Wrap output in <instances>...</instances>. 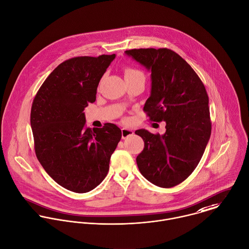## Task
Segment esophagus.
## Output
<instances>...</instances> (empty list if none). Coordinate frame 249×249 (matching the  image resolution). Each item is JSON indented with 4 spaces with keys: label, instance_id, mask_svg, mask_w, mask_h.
<instances>
[{
    "label": "esophagus",
    "instance_id": "obj_1",
    "mask_svg": "<svg viewBox=\"0 0 249 249\" xmlns=\"http://www.w3.org/2000/svg\"><path fill=\"white\" fill-rule=\"evenodd\" d=\"M133 130H131V129H128V128H122V137H123V139H125V138H127L128 136H131V135H133Z\"/></svg>",
    "mask_w": 249,
    "mask_h": 249
}]
</instances>
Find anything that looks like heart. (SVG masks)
<instances>
[{
	"mask_svg": "<svg viewBox=\"0 0 249 249\" xmlns=\"http://www.w3.org/2000/svg\"><path fill=\"white\" fill-rule=\"evenodd\" d=\"M135 74H143L140 71L136 70V69H133V68H130V67H127L124 69V77L125 76H130V75H135Z\"/></svg>",
	"mask_w": 249,
	"mask_h": 249,
	"instance_id": "obj_1",
	"label": "heart"
}]
</instances>
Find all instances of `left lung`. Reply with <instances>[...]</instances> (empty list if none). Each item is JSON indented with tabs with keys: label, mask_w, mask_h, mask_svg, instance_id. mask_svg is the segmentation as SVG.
Instances as JSON below:
<instances>
[{
	"label": "left lung",
	"mask_w": 249,
	"mask_h": 249,
	"mask_svg": "<svg viewBox=\"0 0 249 249\" xmlns=\"http://www.w3.org/2000/svg\"><path fill=\"white\" fill-rule=\"evenodd\" d=\"M125 54L152 72L151 95L144 112L150 121L166 123L163 135L146 129L135 131L144 140L137 165L155 185L173 187L191 175L210 140L206 88L193 69L170 49L140 48Z\"/></svg>",
	"instance_id": "1"
}]
</instances>
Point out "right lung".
Returning <instances> with one entry per match:
<instances>
[{"label":"right lung","instance_id":"1","mask_svg":"<svg viewBox=\"0 0 249 249\" xmlns=\"http://www.w3.org/2000/svg\"><path fill=\"white\" fill-rule=\"evenodd\" d=\"M116 55L75 57L60 64L36 92L31 126L36 158L61 186L77 193L95 188L106 177L122 138L114 124L86 126L84 110L95 101L98 83Z\"/></svg>","mask_w":249,"mask_h":249}]
</instances>
